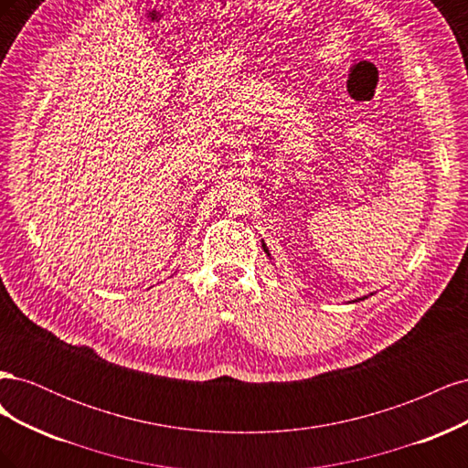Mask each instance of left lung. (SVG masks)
<instances>
[{
  "instance_id": "1",
  "label": "left lung",
  "mask_w": 468,
  "mask_h": 468,
  "mask_svg": "<svg viewBox=\"0 0 468 468\" xmlns=\"http://www.w3.org/2000/svg\"><path fill=\"white\" fill-rule=\"evenodd\" d=\"M263 250H265V253H267V256H269V250L265 248V244H263ZM363 299H367V296H363ZM363 299H357V301H363ZM357 301H356V303H357Z\"/></svg>"
}]
</instances>
